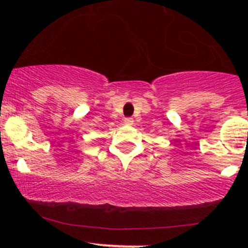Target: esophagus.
Masks as SVG:
<instances>
[{
    "instance_id": "esophagus-1",
    "label": "esophagus",
    "mask_w": 248,
    "mask_h": 248,
    "mask_svg": "<svg viewBox=\"0 0 248 248\" xmlns=\"http://www.w3.org/2000/svg\"><path fill=\"white\" fill-rule=\"evenodd\" d=\"M124 124H128V126H132V124H134V120H133V118H126L124 119Z\"/></svg>"
}]
</instances>
